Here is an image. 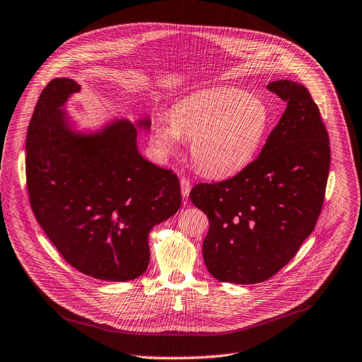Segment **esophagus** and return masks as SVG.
Instances as JSON below:
<instances>
[{
	"mask_svg": "<svg viewBox=\"0 0 362 362\" xmlns=\"http://www.w3.org/2000/svg\"><path fill=\"white\" fill-rule=\"evenodd\" d=\"M180 192L183 197H187L190 193V180L187 177L180 179Z\"/></svg>",
	"mask_w": 362,
	"mask_h": 362,
	"instance_id": "obj_1",
	"label": "esophagus"
}]
</instances>
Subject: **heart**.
Returning a JSON list of instances; mask_svg holds the SVG:
<instances>
[{"label":"heart","mask_w":362,"mask_h":362,"mask_svg":"<svg viewBox=\"0 0 362 362\" xmlns=\"http://www.w3.org/2000/svg\"><path fill=\"white\" fill-rule=\"evenodd\" d=\"M271 123L267 103L240 88L194 93L156 126V143L170 151L180 139L192 140L197 169L209 176H229L243 169L259 151Z\"/></svg>","instance_id":"heart-1"}]
</instances>
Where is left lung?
I'll return each instance as SVG.
<instances>
[{"label":"left lung","instance_id":"8db88e82","mask_svg":"<svg viewBox=\"0 0 362 362\" xmlns=\"http://www.w3.org/2000/svg\"><path fill=\"white\" fill-rule=\"evenodd\" d=\"M267 88L288 106L259 156L230 179L190 190L192 203L209 218L203 259L221 282L272 278L313 233L324 204L331 148L320 109L295 81Z\"/></svg>","mask_w":362,"mask_h":362}]
</instances>
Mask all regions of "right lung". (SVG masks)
<instances>
[{
	"mask_svg": "<svg viewBox=\"0 0 362 362\" xmlns=\"http://www.w3.org/2000/svg\"><path fill=\"white\" fill-rule=\"evenodd\" d=\"M76 91L74 80L54 78L38 97L27 132L31 209L73 268L95 279L132 281L148 267L151 228L180 208L179 179L141 156L130 122L93 136L74 133L60 107Z\"/></svg>",
	"mask_w": 362,
	"mask_h": 362,
	"instance_id": "obj_1",
	"label": "right lung"
}]
</instances>
